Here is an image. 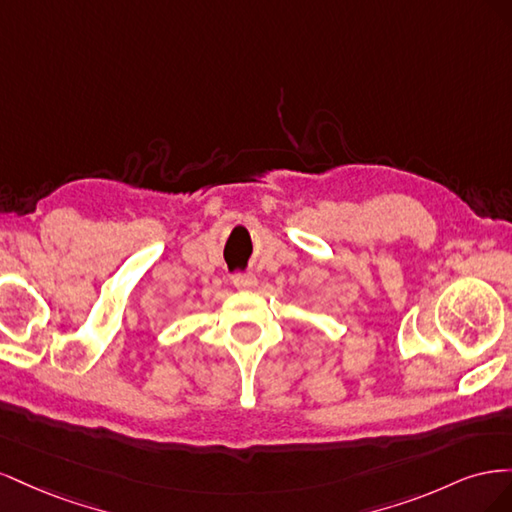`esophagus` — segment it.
<instances>
[{"instance_id": "obj_1", "label": "esophagus", "mask_w": 512, "mask_h": 512, "mask_svg": "<svg viewBox=\"0 0 512 512\" xmlns=\"http://www.w3.org/2000/svg\"><path fill=\"white\" fill-rule=\"evenodd\" d=\"M232 284H235V288H239V290H252L258 284V280L254 273H239L232 277Z\"/></svg>"}]
</instances>
